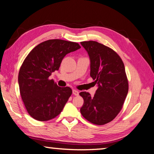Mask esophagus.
Listing matches in <instances>:
<instances>
[{
  "mask_svg": "<svg viewBox=\"0 0 154 154\" xmlns=\"http://www.w3.org/2000/svg\"><path fill=\"white\" fill-rule=\"evenodd\" d=\"M72 94H74L75 96H78V95H79V91H77V90L73 89L72 90Z\"/></svg>",
  "mask_w": 154,
  "mask_h": 154,
  "instance_id": "obj_1",
  "label": "esophagus"
}]
</instances>
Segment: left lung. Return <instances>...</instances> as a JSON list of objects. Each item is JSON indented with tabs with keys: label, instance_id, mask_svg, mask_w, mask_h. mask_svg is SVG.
<instances>
[{
	"label": "left lung",
	"instance_id": "8db88e82",
	"mask_svg": "<svg viewBox=\"0 0 154 154\" xmlns=\"http://www.w3.org/2000/svg\"><path fill=\"white\" fill-rule=\"evenodd\" d=\"M90 58V76L98 84L94 96L83 91L80 109L82 115L96 125H104L114 119L122 109L128 92V82L124 64L109 47L96 41L81 42Z\"/></svg>",
	"mask_w": 154,
	"mask_h": 154
}]
</instances>
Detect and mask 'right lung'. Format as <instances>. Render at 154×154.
Instances as JSON below:
<instances>
[{"label":"right lung","instance_id":"1","mask_svg":"<svg viewBox=\"0 0 154 154\" xmlns=\"http://www.w3.org/2000/svg\"><path fill=\"white\" fill-rule=\"evenodd\" d=\"M81 48L77 42L49 40L32 49L19 70V91L28 113L35 119L45 121L55 118L63 109L72 89L60 87L49 77L58 70L63 58Z\"/></svg>","mask_w":154,"mask_h":154}]
</instances>
